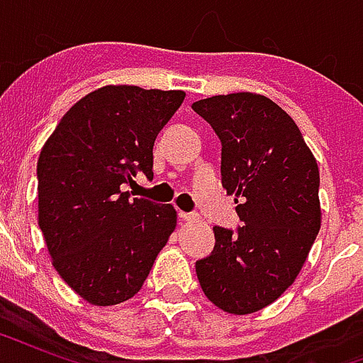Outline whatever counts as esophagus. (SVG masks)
Wrapping results in <instances>:
<instances>
[{
	"mask_svg": "<svg viewBox=\"0 0 363 363\" xmlns=\"http://www.w3.org/2000/svg\"><path fill=\"white\" fill-rule=\"evenodd\" d=\"M179 218H181L182 221H194L198 216L192 212H179Z\"/></svg>",
	"mask_w": 363,
	"mask_h": 363,
	"instance_id": "34e87169",
	"label": "esophagus"
}]
</instances>
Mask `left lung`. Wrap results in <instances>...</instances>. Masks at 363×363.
<instances>
[{
	"mask_svg": "<svg viewBox=\"0 0 363 363\" xmlns=\"http://www.w3.org/2000/svg\"><path fill=\"white\" fill-rule=\"evenodd\" d=\"M192 111L221 142V184L245 225L213 228L216 245L196 260L202 291L233 315L260 311L294 284L320 229L319 167L303 135L268 96L231 93Z\"/></svg>",
	"mask_w": 363,
	"mask_h": 363,
	"instance_id": "left-lung-1",
	"label": "left lung"
}]
</instances>
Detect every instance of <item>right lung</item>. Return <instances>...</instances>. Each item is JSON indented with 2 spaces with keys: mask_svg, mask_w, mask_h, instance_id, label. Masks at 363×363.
I'll list each match as a JSON object with an SVG mask.
<instances>
[{
  "mask_svg": "<svg viewBox=\"0 0 363 363\" xmlns=\"http://www.w3.org/2000/svg\"><path fill=\"white\" fill-rule=\"evenodd\" d=\"M182 91L106 85L85 95L44 143L38 225L54 268L93 305L134 297L177 228L171 204L130 198L124 184L153 179V143Z\"/></svg>",
  "mask_w": 363,
  "mask_h": 363,
  "instance_id": "add662e5",
  "label": "right lung"
}]
</instances>
